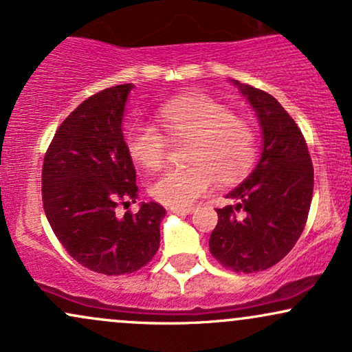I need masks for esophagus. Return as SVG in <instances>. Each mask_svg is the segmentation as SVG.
<instances>
[{
    "label": "esophagus",
    "mask_w": 352,
    "mask_h": 352,
    "mask_svg": "<svg viewBox=\"0 0 352 352\" xmlns=\"http://www.w3.org/2000/svg\"><path fill=\"white\" fill-rule=\"evenodd\" d=\"M170 212L182 213V215H188V213L195 212V208H193V207H172Z\"/></svg>",
    "instance_id": "obj_1"
}]
</instances>
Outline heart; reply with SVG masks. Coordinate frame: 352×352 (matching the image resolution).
Returning <instances> with one entry per match:
<instances>
[{
    "instance_id": "b5f03b06",
    "label": "heart",
    "mask_w": 352,
    "mask_h": 352,
    "mask_svg": "<svg viewBox=\"0 0 352 352\" xmlns=\"http://www.w3.org/2000/svg\"><path fill=\"white\" fill-rule=\"evenodd\" d=\"M157 119L172 140H190L188 167L165 170L148 187L160 204L190 207L215 180L232 185L252 170L258 152L254 129L223 104L201 94L187 96L160 107ZM165 134L152 124L134 125L125 139L134 164L144 170L162 167L168 145Z\"/></svg>"
}]
</instances>
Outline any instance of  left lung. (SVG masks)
<instances>
[{
  "mask_svg": "<svg viewBox=\"0 0 352 352\" xmlns=\"http://www.w3.org/2000/svg\"><path fill=\"white\" fill-rule=\"evenodd\" d=\"M232 82L256 112L263 145L253 172L227 193L236 204L217 208L208 245L225 268L254 273L276 265L301 236L314 173L305 137L281 104L268 92Z\"/></svg>",
  "mask_w": 352,
  "mask_h": 352,
  "instance_id": "left-lung-1",
  "label": "left lung"
}]
</instances>
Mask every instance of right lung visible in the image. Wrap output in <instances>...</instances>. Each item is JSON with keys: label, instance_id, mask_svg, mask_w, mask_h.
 Listing matches in <instances>:
<instances>
[{"label": "right lung", "instance_id": "add662e5", "mask_svg": "<svg viewBox=\"0 0 352 352\" xmlns=\"http://www.w3.org/2000/svg\"><path fill=\"white\" fill-rule=\"evenodd\" d=\"M132 84L104 89L79 104L56 131L44 155L43 207L52 232L78 263L96 273H134L160 246L165 208L135 204V168L122 120Z\"/></svg>", "mask_w": 352, "mask_h": 352}]
</instances>
